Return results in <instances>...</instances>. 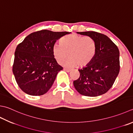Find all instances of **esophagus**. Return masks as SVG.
<instances>
[{
    "label": "esophagus",
    "instance_id": "esophagus-1",
    "mask_svg": "<svg viewBox=\"0 0 133 133\" xmlns=\"http://www.w3.org/2000/svg\"><path fill=\"white\" fill-rule=\"evenodd\" d=\"M63 70H65V71H66L67 72H70V71H71V70L70 69H67V68H64V69H63Z\"/></svg>",
    "mask_w": 133,
    "mask_h": 133
}]
</instances>
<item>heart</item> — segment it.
I'll list each match as a JSON object with an SVG mask.
<instances>
[{"label": "heart", "mask_w": 133, "mask_h": 133, "mask_svg": "<svg viewBox=\"0 0 133 133\" xmlns=\"http://www.w3.org/2000/svg\"><path fill=\"white\" fill-rule=\"evenodd\" d=\"M59 44L52 48L54 58L58 63H62L67 56L69 58L63 64L67 67L87 66L94 58L96 45L92 38L71 34L62 37Z\"/></svg>", "instance_id": "heart-1"}]
</instances>
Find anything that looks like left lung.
Returning <instances> with one entry per match:
<instances>
[{
	"instance_id": "left-lung-1",
	"label": "left lung",
	"mask_w": 133,
	"mask_h": 133,
	"mask_svg": "<svg viewBox=\"0 0 133 133\" xmlns=\"http://www.w3.org/2000/svg\"><path fill=\"white\" fill-rule=\"evenodd\" d=\"M77 33L93 39L96 54L90 63L78 70L80 76L73 82L75 89L81 95L90 97L104 94L112 87L120 70L118 46L103 34L93 31Z\"/></svg>"
}]
</instances>
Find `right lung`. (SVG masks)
Returning a JSON list of instances; mask_svg holds the SVG:
<instances>
[{"instance_id":"right-lung-1","label":"right lung","mask_w":133,"mask_h":133,"mask_svg":"<svg viewBox=\"0 0 133 133\" xmlns=\"http://www.w3.org/2000/svg\"><path fill=\"white\" fill-rule=\"evenodd\" d=\"M67 32L41 30L30 34L17 45L12 72L23 92L41 96L48 92L63 67L57 63L53 46Z\"/></svg>"}]
</instances>
